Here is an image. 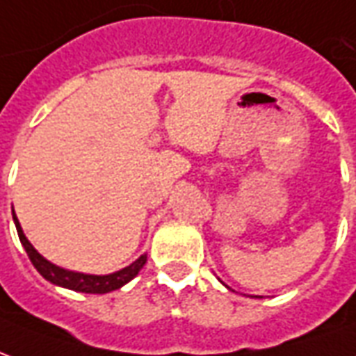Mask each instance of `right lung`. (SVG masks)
Here are the masks:
<instances>
[{
  "instance_id": "1",
  "label": "right lung",
  "mask_w": 356,
  "mask_h": 356,
  "mask_svg": "<svg viewBox=\"0 0 356 356\" xmlns=\"http://www.w3.org/2000/svg\"><path fill=\"white\" fill-rule=\"evenodd\" d=\"M13 220H15V225H17L18 238H20L22 246H24L26 254H28V258H30V261L33 264V267L45 277L47 281H51L53 284H58V286L70 288V290H77V292H85V294H106V292H111V290H118V288L127 284L131 279H134L147 260V256L144 254V256H140L134 264H131L129 267H124V269H121L118 273L111 275L75 273V271L62 269V267H56L53 266L51 261H47L45 258L30 245V241L24 237L22 227L18 224V220L15 214H13Z\"/></svg>"
}]
</instances>
